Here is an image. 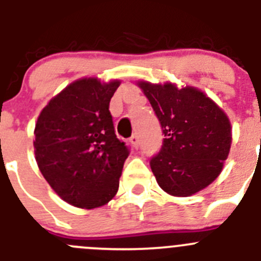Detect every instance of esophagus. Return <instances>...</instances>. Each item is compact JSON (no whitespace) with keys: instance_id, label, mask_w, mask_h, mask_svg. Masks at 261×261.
Masks as SVG:
<instances>
[{"instance_id":"1","label":"esophagus","mask_w":261,"mask_h":261,"mask_svg":"<svg viewBox=\"0 0 261 261\" xmlns=\"http://www.w3.org/2000/svg\"><path fill=\"white\" fill-rule=\"evenodd\" d=\"M130 143L133 144V147L135 148V149H138L139 148V138L136 135H133L130 138Z\"/></svg>"}]
</instances>
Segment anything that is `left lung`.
<instances>
[{
    "instance_id": "1",
    "label": "left lung",
    "mask_w": 261,
    "mask_h": 261,
    "mask_svg": "<svg viewBox=\"0 0 261 261\" xmlns=\"http://www.w3.org/2000/svg\"><path fill=\"white\" fill-rule=\"evenodd\" d=\"M160 119L162 149L150 160L158 186L175 197H189L220 175L232 145L225 112L203 91L171 82L138 81Z\"/></svg>"
}]
</instances>
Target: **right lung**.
I'll return each mask as SVG.
<instances>
[{"mask_svg":"<svg viewBox=\"0 0 261 261\" xmlns=\"http://www.w3.org/2000/svg\"><path fill=\"white\" fill-rule=\"evenodd\" d=\"M119 85V80H77L48 101L36 122L38 169L75 207H100L118 191L128 149L114 134L109 101Z\"/></svg>","mask_w":261,"mask_h":261,"instance_id":"right-lung-1","label":"right lung"}]
</instances>
